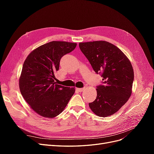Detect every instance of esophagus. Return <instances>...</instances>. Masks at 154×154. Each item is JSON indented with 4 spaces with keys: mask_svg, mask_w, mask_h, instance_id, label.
Masks as SVG:
<instances>
[{
    "mask_svg": "<svg viewBox=\"0 0 154 154\" xmlns=\"http://www.w3.org/2000/svg\"><path fill=\"white\" fill-rule=\"evenodd\" d=\"M76 90L79 92H82L84 91V88H76Z\"/></svg>",
    "mask_w": 154,
    "mask_h": 154,
    "instance_id": "obj_1",
    "label": "esophagus"
}]
</instances>
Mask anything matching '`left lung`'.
<instances>
[{
	"instance_id": "1",
	"label": "left lung",
	"mask_w": 154,
	"mask_h": 154,
	"mask_svg": "<svg viewBox=\"0 0 154 154\" xmlns=\"http://www.w3.org/2000/svg\"><path fill=\"white\" fill-rule=\"evenodd\" d=\"M79 47L97 74L101 72L103 85L97 87L96 100L88 104L100 117L114 114L127 102L132 94L134 69L122 51L106 41L81 42Z\"/></svg>"
}]
</instances>
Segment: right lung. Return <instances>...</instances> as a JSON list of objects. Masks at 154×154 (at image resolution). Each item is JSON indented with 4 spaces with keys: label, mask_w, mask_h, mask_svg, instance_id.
<instances>
[{
    "label": "right lung",
    "mask_w": 154,
    "mask_h": 154,
    "mask_svg": "<svg viewBox=\"0 0 154 154\" xmlns=\"http://www.w3.org/2000/svg\"><path fill=\"white\" fill-rule=\"evenodd\" d=\"M76 45L50 42L31 51L25 60L19 78L20 91L31 109L40 116L53 118L59 115L75 92L74 87L58 85L54 79L60 59Z\"/></svg>",
    "instance_id": "right-lung-1"
}]
</instances>
